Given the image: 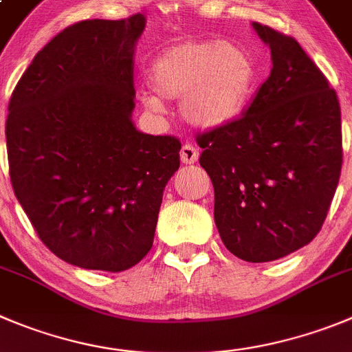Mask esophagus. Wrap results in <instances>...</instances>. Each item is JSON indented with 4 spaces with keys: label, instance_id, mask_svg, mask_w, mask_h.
Masks as SVG:
<instances>
[{
    "label": "esophagus",
    "instance_id": "esophagus-1",
    "mask_svg": "<svg viewBox=\"0 0 352 352\" xmlns=\"http://www.w3.org/2000/svg\"><path fill=\"white\" fill-rule=\"evenodd\" d=\"M199 157V151L192 144H184L180 149V161L186 165H195Z\"/></svg>",
    "mask_w": 352,
    "mask_h": 352
}]
</instances>
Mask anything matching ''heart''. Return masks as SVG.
<instances>
[{"label":"heart","instance_id":"heart-1","mask_svg":"<svg viewBox=\"0 0 352 352\" xmlns=\"http://www.w3.org/2000/svg\"><path fill=\"white\" fill-rule=\"evenodd\" d=\"M255 64L239 45L210 39H187L163 48L151 64V87L161 98H180L189 123L217 128L234 120L254 90ZM146 94L151 109L161 106Z\"/></svg>","mask_w":352,"mask_h":352}]
</instances>
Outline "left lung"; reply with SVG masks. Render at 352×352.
Masks as SVG:
<instances>
[{"instance_id": "1", "label": "left lung", "mask_w": 352, "mask_h": 352, "mask_svg": "<svg viewBox=\"0 0 352 352\" xmlns=\"http://www.w3.org/2000/svg\"><path fill=\"white\" fill-rule=\"evenodd\" d=\"M272 69L241 116L198 133L226 248L271 262L320 232L342 168L339 98L292 36L254 22Z\"/></svg>"}]
</instances>
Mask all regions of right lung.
<instances>
[{"instance_id":"obj_1","label":"right lung","mask_w":352,"mask_h":352,"mask_svg":"<svg viewBox=\"0 0 352 352\" xmlns=\"http://www.w3.org/2000/svg\"><path fill=\"white\" fill-rule=\"evenodd\" d=\"M142 13L81 21L36 54L8 104L13 192L58 258L120 272L151 250L180 140L131 123Z\"/></svg>"}]
</instances>
